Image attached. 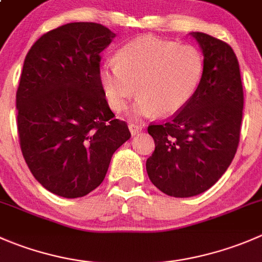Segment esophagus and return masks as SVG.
<instances>
[{"label":"esophagus","mask_w":262,"mask_h":262,"mask_svg":"<svg viewBox=\"0 0 262 262\" xmlns=\"http://www.w3.org/2000/svg\"><path fill=\"white\" fill-rule=\"evenodd\" d=\"M129 130H130L132 136H137V134H139L142 132V129H143V126L142 125H138V124H129Z\"/></svg>","instance_id":"34e87169"}]
</instances>
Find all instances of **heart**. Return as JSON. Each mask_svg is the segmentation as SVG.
I'll list each match as a JSON object with an SVG mask.
<instances>
[{
  "label": "heart",
  "instance_id": "b5f03b06",
  "mask_svg": "<svg viewBox=\"0 0 262 262\" xmlns=\"http://www.w3.org/2000/svg\"><path fill=\"white\" fill-rule=\"evenodd\" d=\"M205 68L199 47L146 35L123 46L118 61L102 63L98 79L108 106L116 113L126 107L138 87L136 115L171 116L199 92Z\"/></svg>",
  "mask_w": 262,
  "mask_h": 262
}]
</instances>
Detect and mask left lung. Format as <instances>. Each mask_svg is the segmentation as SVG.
Listing matches in <instances>:
<instances>
[{"label": "left lung", "instance_id": "obj_1", "mask_svg": "<svg viewBox=\"0 0 262 262\" xmlns=\"http://www.w3.org/2000/svg\"><path fill=\"white\" fill-rule=\"evenodd\" d=\"M205 56V77L189 103L159 124H149L155 151L147 159L149 180L172 197L205 192L234 159L243 116L237 56L228 43L192 32Z\"/></svg>", "mask_w": 262, "mask_h": 262}]
</instances>
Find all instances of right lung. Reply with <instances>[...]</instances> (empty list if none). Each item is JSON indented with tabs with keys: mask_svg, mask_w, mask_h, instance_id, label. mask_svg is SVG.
<instances>
[{
	"mask_svg": "<svg viewBox=\"0 0 262 262\" xmlns=\"http://www.w3.org/2000/svg\"><path fill=\"white\" fill-rule=\"evenodd\" d=\"M114 37L97 23H69L43 34L24 60L16 92L20 148L33 177L65 199L96 189L114 152L130 138L98 79L100 53Z\"/></svg>",
	"mask_w": 262,
	"mask_h": 262,
	"instance_id": "right-lung-1",
	"label": "right lung"
}]
</instances>
